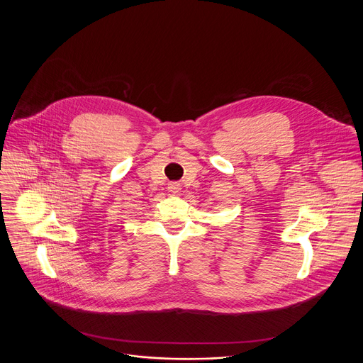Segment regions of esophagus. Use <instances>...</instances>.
<instances>
[{
	"mask_svg": "<svg viewBox=\"0 0 363 363\" xmlns=\"http://www.w3.org/2000/svg\"><path fill=\"white\" fill-rule=\"evenodd\" d=\"M179 189H181V185H179L178 182H171V184L168 185V191H169L171 194H178Z\"/></svg>",
	"mask_w": 363,
	"mask_h": 363,
	"instance_id": "esophagus-1",
	"label": "esophagus"
}]
</instances>
